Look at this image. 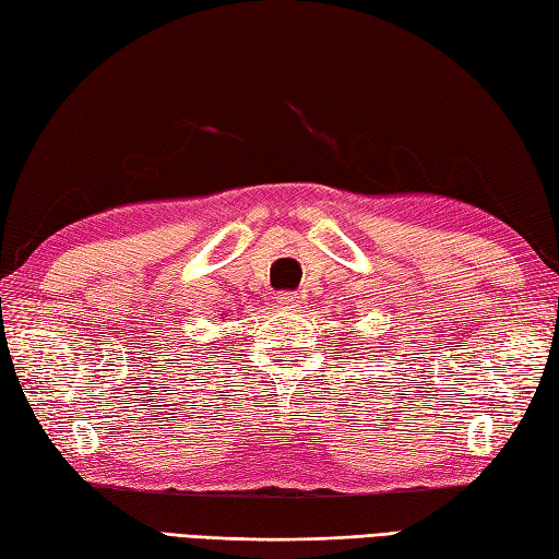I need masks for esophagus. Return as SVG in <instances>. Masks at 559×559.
Segmentation results:
<instances>
[{
    "label": "esophagus",
    "instance_id": "1",
    "mask_svg": "<svg viewBox=\"0 0 559 559\" xmlns=\"http://www.w3.org/2000/svg\"><path fill=\"white\" fill-rule=\"evenodd\" d=\"M276 302L281 308H286V310H296V308H300V296L298 293H290V290H283V293H278L276 296Z\"/></svg>",
    "mask_w": 559,
    "mask_h": 559
}]
</instances>
